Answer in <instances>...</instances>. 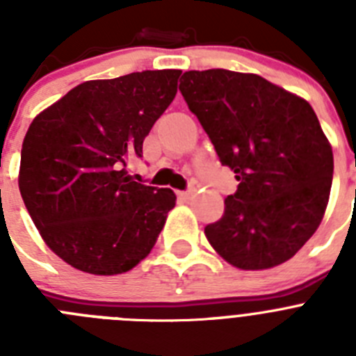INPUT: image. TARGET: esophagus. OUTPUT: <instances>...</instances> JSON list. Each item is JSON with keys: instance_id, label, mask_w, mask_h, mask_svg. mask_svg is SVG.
<instances>
[{"instance_id": "obj_1", "label": "esophagus", "mask_w": 356, "mask_h": 356, "mask_svg": "<svg viewBox=\"0 0 356 356\" xmlns=\"http://www.w3.org/2000/svg\"><path fill=\"white\" fill-rule=\"evenodd\" d=\"M194 194H196V187H194V185H191V187H188L187 191H181L180 196L185 197V200H188V197H193Z\"/></svg>"}]
</instances>
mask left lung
Segmentation results:
<instances>
[{
    "instance_id": "left-lung-1",
    "label": "left lung",
    "mask_w": 356,
    "mask_h": 356,
    "mask_svg": "<svg viewBox=\"0 0 356 356\" xmlns=\"http://www.w3.org/2000/svg\"><path fill=\"white\" fill-rule=\"evenodd\" d=\"M180 92L238 185L225 213L205 226L213 250L257 271L292 259L328 205L333 153L305 99L259 74L187 71Z\"/></svg>"
}]
</instances>
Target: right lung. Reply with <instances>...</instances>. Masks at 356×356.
<instances>
[{
    "label": "right lung",
    "mask_w": 356,
    "mask_h": 356,
    "mask_svg": "<svg viewBox=\"0 0 356 356\" xmlns=\"http://www.w3.org/2000/svg\"><path fill=\"white\" fill-rule=\"evenodd\" d=\"M180 74L162 69L83 81L28 128L19 191L44 242L69 266L121 275L155 246L176 194L134 181L124 168L143 156Z\"/></svg>",
    "instance_id": "add662e5"
}]
</instances>
